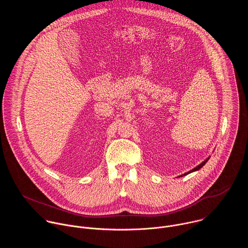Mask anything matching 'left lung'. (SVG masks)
Returning a JSON list of instances; mask_svg holds the SVG:
<instances>
[{"mask_svg":"<svg viewBox=\"0 0 248 248\" xmlns=\"http://www.w3.org/2000/svg\"><path fill=\"white\" fill-rule=\"evenodd\" d=\"M209 158H210V157H208L205 161H203L200 165H198L197 167H195V168H194V169H192L191 170H189V171H187V172H186V173H184V174H182V175H180V176H184V175H186V174H188V173H190V172H192V171H196V170H198L199 169H201V168H202V167L207 163V161L209 160Z\"/></svg>","mask_w":248,"mask_h":248,"instance_id":"left-lung-1","label":"left lung"}]
</instances>
